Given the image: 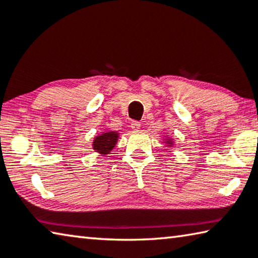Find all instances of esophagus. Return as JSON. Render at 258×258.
<instances>
[{"label": "esophagus", "instance_id": "obj_1", "mask_svg": "<svg viewBox=\"0 0 258 258\" xmlns=\"http://www.w3.org/2000/svg\"><path fill=\"white\" fill-rule=\"evenodd\" d=\"M131 127H132L133 131H138L140 130V127H141V124H140V121L138 120H133L132 123H131Z\"/></svg>", "mask_w": 258, "mask_h": 258}]
</instances>
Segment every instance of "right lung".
Masks as SVG:
<instances>
[{
    "instance_id": "right-lung-1",
    "label": "right lung",
    "mask_w": 258,
    "mask_h": 258,
    "mask_svg": "<svg viewBox=\"0 0 258 258\" xmlns=\"http://www.w3.org/2000/svg\"><path fill=\"white\" fill-rule=\"evenodd\" d=\"M117 137H118V134L115 132L103 133L102 135H100V137H97L93 142L94 150H97L101 155L108 154V152L111 151L112 148L115 147L117 142Z\"/></svg>"
}]
</instances>
